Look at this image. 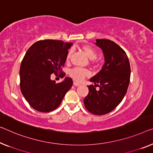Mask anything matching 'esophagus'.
<instances>
[{
	"instance_id": "obj_1",
	"label": "esophagus",
	"mask_w": 153,
	"mask_h": 153,
	"mask_svg": "<svg viewBox=\"0 0 153 153\" xmlns=\"http://www.w3.org/2000/svg\"><path fill=\"white\" fill-rule=\"evenodd\" d=\"M74 85L76 86H78L80 85V84H79V82H74Z\"/></svg>"
}]
</instances>
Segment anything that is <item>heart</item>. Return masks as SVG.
<instances>
[{
    "label": "heart",
    "instance_id": "heart-1",
    "mask_svg": "<svg viewBox=\"0 0 153 153\" xmlns=\"http://www.w3.org/2000/svg\"><path fill=\"white\" fill-rule=\"evenodd\" d=\"M81 49L83 50L84 53L86 55L90 60H94L97 58V53L94 48L88 45H83L81 46ZM72 54V50H69L67 52V56H66V60L69 61L70 60L71 56ZM70 76L72 77L73 79L76 81H81L86 77L88 75V71L85 69H82V68L79 67H76L70 71L69 72Z\"/></svg>",
    "mask_w": 153,
    "mask_h": 153
}]
</instances>
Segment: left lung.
I'll return each mask as SVG.
<instances>
[{"instance_id": "1", "label": "left lung", "mask_w": 153, "mask_h": 153, "mask_svg": "<svg viewBox=\"0 0 153 153\" xmlns=\"http://www.w3.org/2000/svg\"><path fill=\"white\" fill-rule=\"evenodd\" d=\"M95 45L101 48L104 62L101 71L91 77L90 82L99 86L88 87V94L84 99L86 108L94 115H105L112 111L124 98L131 77L128 56L119 45L108 39H97Z\"/></svg>"}]
</instances>
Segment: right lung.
<instances>
[{"mask_svg":"<svg viewBox=\"0 0 153 153\" xmlns=\"http://www.w3.org/2000/svg\"><path fill=\"white\" fill-rule=\"evenodd\" d=\"M71 45L62 40H39L26 52L20 68V86L24 97L35 110L48 113L56 109L71 88V77H65L60 83L51 79L53 73L64 75L62 67Z\"/></svg>","mask_w":153,"mask_h":153,"instance_id":"obj_1","label":"right lung"}]
</instances>
